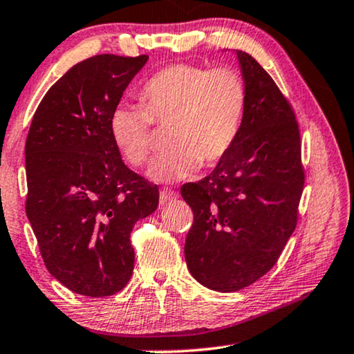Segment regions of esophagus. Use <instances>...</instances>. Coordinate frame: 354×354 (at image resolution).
I'll use <instances>...</instances> for the list:
<instances>
[{
    "label": "esophagus",
    "instance_id": "esophagus-1",
    "mask_svg": "<svg viewBox=\"0 0 354 354\" xmlns=\"http://www.w3.org/2000/svg\"><path fill=\"white\" fill-rule=\"evenodd\" d=\"M178 194L175 191H171V189H162L160 191V203H167V202H171L175 201Z\"/></svg>",
    "mask_w": 354,
    "mask_h": 354
}]
</instances>
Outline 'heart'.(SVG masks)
<instances>
[{"instance_id": "b5f03b06", "label": "heart", "mask_w": 354, "mask_h": 354, "mask_svg": "<svg viewBox=\"0 0 354 354\" xmlns=\"http://www.w3.org/2000/svg\"><path fill=\"white\" fill-rule=\"evenodd\" d=\"M141 106L118 104L109 131L118 152L134 167L149 162L153 151L152 123L171 127V151L149 168L158 183L191 178L201 165L216 167L231 153L247 113L245 80L234 68L176 64L157 72L141 89Z\"/></svg>"}]
</instances>
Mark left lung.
<instances>
[{
    "label": "left lung",
    "instance_id": "1",
    "mask_svg": "<svg viewBox=\"0 0 354 354\" xmlns=\"http://www.w3.org/2000/svg\"><path fill=\"white\" fill-rule=\"evenodd\" d=\"M236 54L248 93L241 136L210 175L181 187L194 212L187 270L216 292L241 290L276 265L295 231L305 184L290 104L250 54Z\"/></svg>",
    "mask_w": 354,
    "mask_h": 354
}]
</instances>
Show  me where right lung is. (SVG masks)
I'll return each mask as SVG.
<instances>
[{
  "label": "right lung",
  "instance_id": "1",
  "mask_svg": "<svg viewBox=\"0 0 354 354\" xmlns=\"http://www.w3.org/2000/svg\"><path fill=\"white\" fill-rule=\"evenodd\" d=\"M147 59L99 54L78 62L44 94L28 129V221L51 276L84 297L127 286L129 234L158 205V187L123 163L109 131Z\"/></svg>",
  "mask_w": 354,
  "mask_h": 354
}]
</instances>
